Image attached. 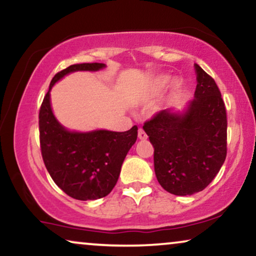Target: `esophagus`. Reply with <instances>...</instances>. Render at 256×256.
I'll use <instances>...</instances> for the list:
<instances>
[{
    "label": "esophagus",
    "instance_id": "esophagus-1",
    "mask_svg": "<svg viewBox=\"0 0 256 256\" xmlns=\"http://www.w3.org/2000/svg\"><path fill=\"white\" fill-rule=\"evenodd\" d=\"M138 138L140 139V140H145V139H148V134H146V132L142 130V128H139Z\"/></svg>",
    "mask_w": 256,
    "mask_h": 256
}]
</instances>
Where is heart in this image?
I'll return each mask as SVG.
<instances>
[{
    "mask_svg": "<svg viewBox=\"0 0 256 256\" xmlns=\"http://www.w3.org/2000/svg\"><path fill=\"white\" fill-rule=\"evenodd\" d=\"M171 76H168V74H162V76L156 77L154 80V88L156 90H162V88L168 86L171 83Z\"/></svg>",
    "mask_w": 256,
    "mask_h": 256,
    "instance_id": "heart-1",
    "label": "heart"
}]
</instances>
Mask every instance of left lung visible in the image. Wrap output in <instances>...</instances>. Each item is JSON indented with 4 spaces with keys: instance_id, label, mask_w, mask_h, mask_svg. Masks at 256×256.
I'll list each match as a JSON object with an SVG mask.
<instances>
[{
    "instance_id": "obj_1",
    "label": "left lung",
    "mask_w": 256,
    "mask_h": 256,
    "mask_svg": "<svg viewBox=\"0 0 256 256\" xmlns=\"http://www.w3.org/2000/svg\"><path fill=\"white\" fill-rule=\"evenodd\" d=\"M196 71L194 100L186 110H162L142 126L154 148L158 182L174 196L205 190L227 156V114L220 90L198 64Z\"/></svg>"
}]
</instances>
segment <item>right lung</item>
I'll list each match as a JSON object with an SVG mask.
<instances>
[{"label": "right lung", "mask_w": 256, "mask_h": 256, "mask_svg": "<svg viewBox=\"0 0 256 256\" xmlns=\"http://www.w3.org/2000/svg\"><path fill=\"white\" fill-rule=\"evenodd\" d=\"M103 63H82L54 74L38 114L40 144L44 165L57 186L77 200H96L114 188L126 154L137 140L138 128L125 132H72L57 122L50 91L56 82L74 71H97Z\"/></svg>", "instance_id": "obj_1"}]
</instances>
